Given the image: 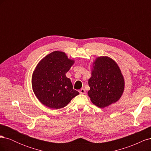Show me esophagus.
<instances>
[{"mask_svg": "<svg viewBox=\"0 0 151 151\" xmlns=\"http://www.w3.org/2000/svg\"><path fill=\"white\" fill-rule=\"evenodd\" d=\"M79 93H80L81 94H84L86 93V91H85L84 89H81L79 90Z\"/></svg>", "mask_w": 151, "mask_h": 151, "instance_id": "34e87169", "label": "esophagus"}]
</instances>
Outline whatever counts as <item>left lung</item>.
<instances>
[{
  "label": "left lung",
  "mask_w": 151,
  "mask_h": 151,
  "mask_svg": "<svg viewBox=\"0 0 151 151\" xmlns=\"http://www.w3.org/2000/svg\"><path fill=\"white\" fill-rule=\"evenodd\" d=\"M88 96L96 106L103 108L119 100L125 88V81L117 63L108 57H98L93 63L88 81Z\"/></svg>",
  "instance_id": "8db88e82"
}]
</instances>
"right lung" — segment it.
Instances as JSON below:
<instances>
[{
    "mask_svg": "<svg viewBox=\"0 0 151 151\" xmlns=\"http://www.w3.org/2000/svg\"><path fill=\"white\" fill-rule=\"evenodd\" d=\"M74 63V60L60 51L50 53L38 63L32 76V88L45 106L60 109L79 94L65 75Z\"/></svg>",
    "mask_w": 151,
    "mask_h": 151,
    "instance_id": "add662e5",
    "label": "right lung"
}]
</instances>
